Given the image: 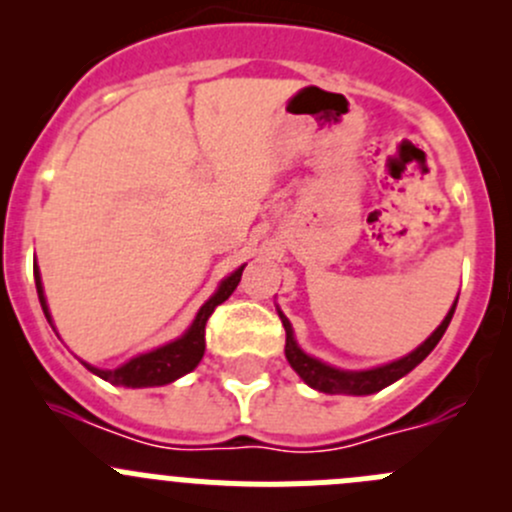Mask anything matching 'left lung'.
<instances>
[{
  "label": "left lung",
  "mask_w": 512,
  "mask_h": 512,
  "mask_svg": "<svg viewBox=\"0 0 512 512\" xmlns=\"http://www.w3.org/2000/svg\"><path fill=\"white\" fill-rule=\"evenodd\" d=\"M456 304L458 302H453L451 312L446 314V319L441 322V327H438L436 332H433L431 337H428L426 342H423L421 347L416 349V352L404 356V359L391 361V364L379 366V369H369V371H342V369H334V366L322 364L319 359H312V356H307L302 352V349L297 347V342H294L292 324H289V319L280 312L282 327H285V332H287L285 356H287L289 366H292V369L297 371V374L302 376V379L307 381L312 389L324 391V394H352V396L374 394V391H381L384 386L394 384L396 379H401V376L409 374L414 366L421 364V361L433 352V347L441 342L443 332H446L448 324H451L453 312H456Z\"/></svg>",
  "instance_id": "8db88e82"
}]
</instances>
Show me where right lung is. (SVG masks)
I'll use <instances>...</instances> for the list:
<instances>
[{"label": "right lung", "instance_id": "add662e5", "mask_svg": "<svg viewBox=\"0 0 512 512\" xmlns=\"http://www.w3.org/2000/svg\"><path fill=\"white\" fill-rule=\"evenodd\" d=\"M242 270H245V265H242L240 270L232 272L223 285H220L218 292H215L213 297L203 304V307H200L193 327H190L180 339L165 344V347L156 349V352L136 356V359H131L128 364L118 366V369H94V366H89V364H84V366L86 369L94 371L96 376H101V379L111 381V384L131 386V389L170 384V381H175L178 376L193 371L205 354V324H208L210 314L215 312V307H218V304H223L225 299L235 292V287L240 285ZM34 280H36V292H39L41 309H44L46 319H49V324H51V314H49V307H46L44 289H41L39 272L36 270H34Z\"/></svg>", "mask_w": 512, "mask_h": 512}]
</instances>
